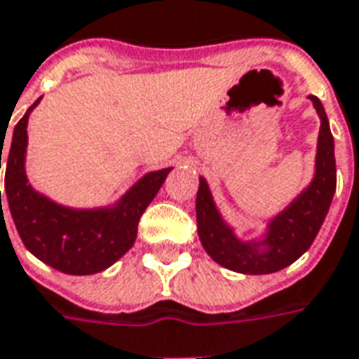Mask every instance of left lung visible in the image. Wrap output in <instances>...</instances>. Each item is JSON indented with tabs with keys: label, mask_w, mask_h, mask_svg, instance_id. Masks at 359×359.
<instances>
[{
	"label": "left lung",
	"mask_w": 359,
	"mask_h": 359,
	"mask_svg": "<svg viewBox=\"0 0 359 359\" xmlns=\"http://www.w3.org/2000/svg\"><path fill=\"white\" fill-rule=\"evenodd\" d=\"M321 119L315 172L311 182L290 201L286 207L265 220V232L255 240H241L233 226L216 207L207 180L199 177L195 201L197 232L203 248L212 261L224 269L241 274H271L282 271L311 248L321 230L325 216L337 191V162L334 139L321 100L309 96Z\"/></svg>",
	"instance_id": "1"
}]
</instances>
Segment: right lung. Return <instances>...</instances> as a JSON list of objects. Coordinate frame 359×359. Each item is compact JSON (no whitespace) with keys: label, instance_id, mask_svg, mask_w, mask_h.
<instances>
[{"label":"right lung","instance_id":"right-lung-1","mask_svg":"<svg viewBox=\"0 0 359 359\" xmlns=\"http://www.w3.org/2000/svg\"><path fill=\"white\" fill-rule=\"evenodd\" d=\"M40 100L42 96L15 126L9 141L5 193L13 222L25 248L55 271L77 276L102 273L133 248L139 218L156 197L172 168L147 172L106 207L75 208L55 203L36 191L27 175V127Z\"/></svg>","mask_w":359,"mask_h":359}]
</instances>
